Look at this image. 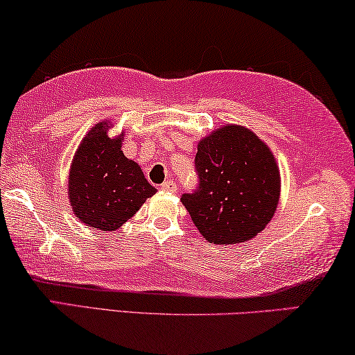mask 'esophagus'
Returning <instances> with one entry per match:
<instances>
[{"instance_id": "obj_1", "label": "esophagus", "mask_w": 355, "mask_h": 355, "mask_svg": "<svg viewBox=\"0 0 355 355\" xmlns=\"http://www.w3.org/2000/svg\"><path fill=\"white\" fill-rule=\"evenodd\" d=\"M159 189L164 192H176L178 191V184L173 181V179H168V181H164Z\"/></svg>"}]
</instances>
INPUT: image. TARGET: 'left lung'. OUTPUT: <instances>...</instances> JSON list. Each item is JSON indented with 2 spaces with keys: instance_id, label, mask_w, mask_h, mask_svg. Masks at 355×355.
Returning <instances> with one entry per match:
<instances>
[{
  "instance_id": "1",
  "label": "left lung",
  "mask_w": 355,
  "mask_h": 355,
  "mask_svg": "<svg viewBox=\"0 0 355 355\" xmlns=\"http://www.w3.org/2000/svg\"><path fill=\"white\" fill-rule=\"evenodd\" d=\"M197 187L181 202L213 244H239L263 231L279 200L270 148L241 125H225L198 144Z\"/></svg>"
}]
</instances>
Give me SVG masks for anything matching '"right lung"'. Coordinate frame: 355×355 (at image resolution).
<instances>
[{
  "instance_id": "add662e5",
  "label": "right lung",
  "mask_w": 355,
  "mask_h": 355,
  "mask_svg": "<svg viewBox=\"0 0 355 355\" xmlns=\"http://www.w3.org/2000/svg\"><path fill=\"white\" fill-rule=\"evenodd\" d=\"M108 123L96 124L77 148L69 174V202L87 226L114 231L135 215L157 189L121 150V139L106 135Z\"/></svg>"
}]
</instances>
